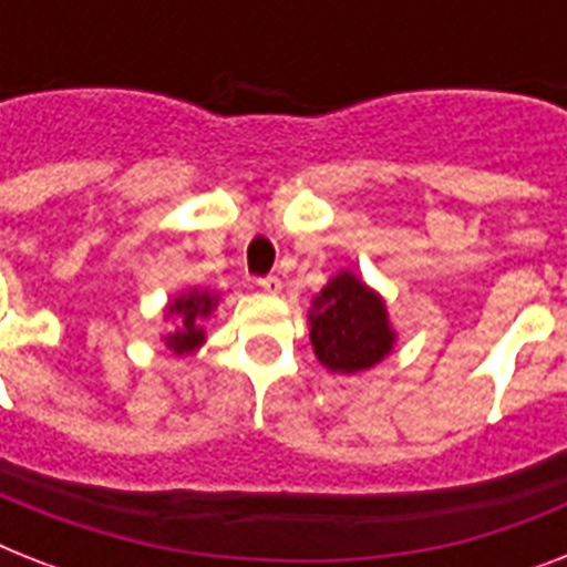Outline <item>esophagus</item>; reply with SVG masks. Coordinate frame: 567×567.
<instances>
[{"label": "esophagus", "mask_w": 567, "mask_h": 567, "mask_svg": "<svg viewBox=\"0 0 567 567\" xmlns=\"http://www.w3.org/2000/svg\"><path fill=\"white\" fill-rule=\"evenodd\" d=\"M258 288H261V291L265 293H279V288H282V282H279V276H261V279H258Z\"/></svg>", "instance_id": "esophagus-1"}]
</instances>
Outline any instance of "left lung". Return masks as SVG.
I'll list each match as a JSON object with an SVG mask.
<instances>
[{"label": "left lung", "instance_id": "left-lung-1", "mask_svg": "<svg viewBox=\"0 0 567 567\" xmlns=\"http://www.w3.org/2000/svg\"><path fill=\"white\" fill-rule=\"evenodd\" d=\"M309 320L315 353L336 373L373 368L394 344L382 300L350 274H338L320 291Z\"/></svg>", "mask_w": 567, "mask_h": 567}]
</instances>
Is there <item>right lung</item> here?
<instances>
[{"label":"right lung","mask_w":567,"mask_h":567,"mask_svg":"<svg viewBox=\"0 0 567 567\" xmlns=\"http://www.w3.org/2000/svg\"><path fill=\"white\" fill-rule=\"evenodd\" d=\"M212 306L214 297H208V293H182L179 300L173 302L171 311L179 315V329L173 336H167V347L173 353H190V350L203 344V329L196 327V320L208 318Z\"/></svg>","instance_id":"right-lung-1"}]
</instances>
